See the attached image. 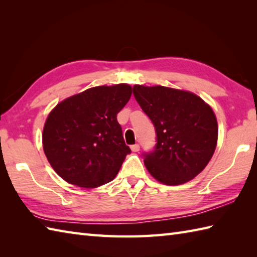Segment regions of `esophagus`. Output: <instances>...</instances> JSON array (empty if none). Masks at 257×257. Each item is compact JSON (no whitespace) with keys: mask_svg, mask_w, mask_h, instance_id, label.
Returning <instances> with one entry per match:
<instances>
[{"mask_svg":"<svg viewBox=\"0 0 257 257\" xmlns=\"http://www.w3.org/2000/svg\"><path fill=\"white\" fill-rule=\"evenodd\" d=\"M130 148H132L133 152H138L140 150V146L138 144H136V145H133L132 147H130Z\"/></svg>","mask_w":257,"mask_h":257,"instance_id":"obj_1","label":"esophagus"}]
</instances>
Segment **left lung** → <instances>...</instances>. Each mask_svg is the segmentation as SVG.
<instances>
[{"instance_id": "1", "label": "left lung", "mask_w": 257, "mask_h": 257, "mask_svg": "<svg viewBox=\"0 0 257 257\" xmlns=\"http://www.w3.org/2000/svg\"><path fill=\"white\" fill-rule=\"evenodd\" d=\"M134 95L156 128V149L144 160L151 176L160 183L179 185L203 171L219 132L209 103L191 91L165 86L135 85Z\"/></svg>"}]
</instances>
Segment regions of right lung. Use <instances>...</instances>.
Listing matches in <instances>:
<instances>
[{
	"label": "right lung",
	"mask_w": 257,
	"mask_h": 257,
	"mask_svg": "<svg viewBox=\"0 0 257 257\" xmlns=\"http://www.w3.org/2000/svg\"><path fill=\"white\" fill-rule=\"evenodd\" d=\"M132 94L128 84L96 86L53 108L43 128V149L65 181L92 189L117 176L130 154L117 113Z\"/></svg>",
	"instance_id": "1"
}]
</instances>
